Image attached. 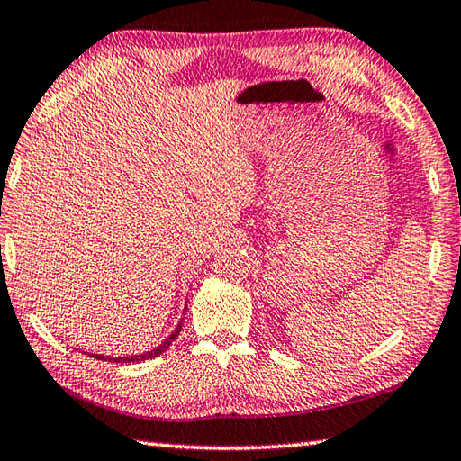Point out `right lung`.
Here are the masks:
<instances>
[{
  "mask_svg": "<svg viewBox=\"0 0 461 461\" xmlns=\"http://www.w3.org/2000/svg\"><path fill=\"white\" fill-rule=\"evenodd\" d=\"M187 310V308H185ZM179 331H182V321L177 323V328L171 331V336L166 339V341H161V344L156 348V349H151V351H143V354H140V356H123V357H113V356H102V354H92V357H95V359H102V362H115V364H133V362H146V359H151V357H158L159 354H164V351L171 346V341H174L177 336H179Z\"/></svg>",
  "mask_w": 461,
  "mask_h": 461,
  "instance_id": "right-lung-1",
  "label": "right lung"
}]
</instances>
